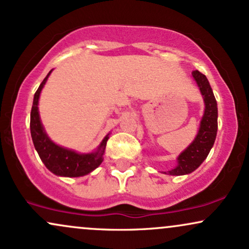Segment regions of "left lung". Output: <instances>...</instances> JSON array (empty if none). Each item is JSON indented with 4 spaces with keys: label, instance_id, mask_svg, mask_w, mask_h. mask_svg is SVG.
<instances>
[{
    "label": "left lung",
    "instance_id": "8db88e82",
    "mask_svg": "<svg viewBox=\"0 0 249 249\" xmlns=\"http://www.w3.org/2000/svg\"><path fill=\"white\" fill-rule=\"evenodd\" d=\"M192 76L204 98V116L200 122L198 134L191 142L190 146L179 154L177 159L178 161L177 166L167 172H164L170 176H184V174L192 173L193 171H196L207 158L215 142L216 131H218V105H216L215 97H214L210 82L206 76L202 75L198 70L193 71Z\"/></svg>",
    "mask_w": 249,
    "mask_h": 249
}]
</instances>
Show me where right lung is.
Returning <instances> with one entry per match:
<instances>
[{
    "instance_id": "add662e5",
    "label": "right lung",
    "mask_w": 249,
    "mask_h": 249,
    "mask_svg": "<svg viewBox=\"0 0 249 249\" xmlns=\"http://www.w3.org/2000/svg\"><path fill=\"white\" fill-rule=\"evenodd\" d=\"M51 71L43 79L34 96L30 113V132L34 146L45 167L56 176L69 177V178L87 176L102 164L108 134L105 136V138L103 139L95 152L91 153H78L70 148L59 146L51 141L43 127L38 112L39 95H41L42 89L47 83Z\"/></svg>"
}]
</instances>
